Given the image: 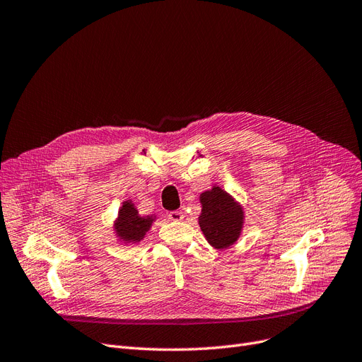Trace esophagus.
<instances>
[{
  "instance_id": "1",
  "label": "esophagus",
  "mask_w": 362,
  "mask_h": 362,
  "mask_svg": "<svg viewBox=\"0 0 362 362\" xmlns=\"http://www.w3.org/2000/svg\"><path fill=\"white\" fill-rule=\"evenodd\" d=\"M169 219L174 221V222H180L184 219V214L181 211H174V212H169Z\"/></svg>"
}]
</instances>
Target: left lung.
<instances>
[{
  "mask_svg": "<svg viewBox=\"0 0 362 362\" xmlns=\"http://www.w3.org/2000/svg\"><path fill=\"white\" fill-rule=\"evenodd\" d=\"M202 212L199 227L214 249H228L238 242L243 233L246 214L243 204L219 185H212L199 196Z\"/></svg>",
  "mask_w": 362,
  "mask_h": 362,
  "instance_id": "8db88e82",
  "label": "left lung"
}]
</instances>
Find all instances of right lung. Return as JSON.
I'll return each instance as SVG.
<instances>
[{
  "label": "right lung",
  "mask_w": 362,
  "mask_h": 362,
  "mask_svg": "<svg viewBox=\"0 0 362 362\" xmlns=\"http://www.w3.org/2000/svg\"><path fill=\"white\" fill-rule=\"evenodd\" d=\"M158 216L140 215L139 209L135 208L134 200H125L120 204L117 216L113 221V233L120 245L134 246L140 245L146 238L147 233L151 230L153 222H156Z\"/></svg>",
  "instance_id": "obj_1"
}]
</instances>
